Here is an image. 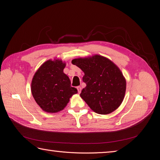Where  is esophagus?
<instances>
[{"instance_id":"esophagus-1","label":"esophagus","mask_w":160,"mask_h":160,"mask_svg":"<svg viewBox=\"0 0 160 160\" xmlns=\"http://www.w3.org/2000/svg\"><path fill=\"white\" fill-rule=\"evenodd\" d=\"M77 91H78V93H80L81 91V87H80V86H78V87H77Z\"/></svg>"}]
</instances>
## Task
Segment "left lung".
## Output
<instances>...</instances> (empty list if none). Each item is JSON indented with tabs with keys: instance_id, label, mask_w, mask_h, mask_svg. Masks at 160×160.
<instances>
[{
	"instance_id": "left-lung-1",
	"label": "left lung",
	"mask_w": 160,
	"mask_h": 160,
	"mask_svg": "<svg viewBox=\"0 0 160 160\" xmlns=\"http://www.w3.org/2000/svg\"><path fill=\"white\" fill-rule=\"evenodd\" d=\"M71 62L84 72L86 87L80 96L94 112L107 115L119 107L125 97L126 80L113 62L95 55L77 58Z\"/></svg>"
}]
</instances>
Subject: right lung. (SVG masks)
Instances as JSON below:
<instances>
[{"label":"right lung","mask_w":160,"mask_h":160,"mask_svg":"<svg viewBox=\"0 0 160 160\" xmlns=\"http://www.w3.org/2000/svg\"><path fill=\"white\" fill-rule=\"evenodd\" d=\"M65 65L61 59H49L41 65L32 77V97L45 112L57 113L62 110L77 93V89L71 86L69 77L63 72Z\"/></svg>","instance_id":"right-lung-1"}]
</instances>
